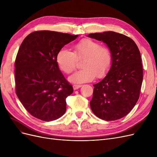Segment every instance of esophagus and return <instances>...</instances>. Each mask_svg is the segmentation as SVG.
Wrapping results in <instances>:
<instances>
[{"label": "esophagus", "mask_w": 157, "mask_h": 157, "mask_svg": "<svg viewBox=\"0 0 157 157\" xmlns=\"http://www.w3.org/2000/svg\"><path fill=\"white\" fill-rule=\"evenodd\" d=\"M81 86H82V85H77V84H74L73 86L74 90H77V89H78L79 88H80Z\"/></svg>", "instance_id": "1"}]
</instances>
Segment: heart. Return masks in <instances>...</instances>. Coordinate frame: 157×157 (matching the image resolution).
Returning a JSON list of instances; mask_svg holds the SVG:
<instances>
[{
	"label": "heart",
	"instance_id": "obj_1",
	"mask_svg": "<svg viewBox=\"0 0 157 157\" xmlns=\"http://www.w3.org/2000/svg\"><path fill=\"white\" fill-rule=\"evenodd\" d=\"M84 59L81 70L69 78L72 83L81 84L93 80L96 77L101 78L110 69L113 56L107 46H100L98 42L83 39L74 46V52L67 48L60 49L56 55V62L63 72L69 74L75 69L77 59Z\"/></svg>",
	"mask_w": 157,
	"mask_h": 157
}]
</instances>
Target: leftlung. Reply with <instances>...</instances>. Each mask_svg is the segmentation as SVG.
<instances>
[{
	"instance_id": "1",
	"label": "left lung",
	"mask_w": 157,
	"mask_h": 157,
	"mask_svg": "<svg viewBox=\"0 0 157 157\" xmlns=\"http://www.w3.org/2000/svg\"><path fill=\"white\" fill-rule=\"evenodd\" d=\"M88 36L105 43L113 56L108 73L94 84L90 107L101 119H120L132 111L140 98L143 67L138 47L130 38L113 31L90 33Z\"/></svg>"
}]
</instances>
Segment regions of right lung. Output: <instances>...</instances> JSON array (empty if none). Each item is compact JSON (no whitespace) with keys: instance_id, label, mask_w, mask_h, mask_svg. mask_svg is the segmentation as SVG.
Masks as SVG:
<instances>
[{"instance_id":"right-lung-1","label":"right lung","mask_w":157,"mask_h":157,"mask_svg":"<svg viewBox=\"0 0 157 157\" xmlns=\"http://www.w3.org/2000/svg\"><path fill=\"white\" fill-rule=\"evenodd\" d=\"M78 36L39 31L22 42L15 61L16 92L32 116L51 121L64 115L66 98L73 88L59 70L56 55Z\"/></svg>"}]
</instances>
